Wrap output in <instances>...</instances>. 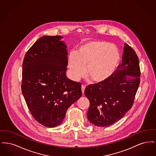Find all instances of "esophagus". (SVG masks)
<instances>
[{
  "instance_id": "obj_1",
  "label": "esophagus",
  "mask_w": 156,
  "mask_h": 156,
  "mask_svg": "<svg viewBox=\"0 0 156 156\" xmlns=\"http://www.w3.org/2000/svg\"><path fill=\"white\" fill-rule=\"evenodd\" d=\"M85 88H86V87H85V85H82L81 90L82 94H84V91H85Z\"/></svg>"
}]
</instances>
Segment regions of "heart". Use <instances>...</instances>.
I'll list each match as a JSON object with an SVG mask.
<instances>
[{"label": "heart", "mask_w": 156, "mask_h": 156, "mask_svg": "<svg viewBox=\"0 0 156 156\" xmlns=\"http://www.w3.org/2000/svg\"><path fill=\"white\" fill-rule=\"evenodd\" d=\"M116 47L101 40L87 42L81 46L76 53H72L68 59L69 77L78 81L87 74L95 82L109 79L115 71L120 60Z\"/></svg>", "instance_id": "obj_1"}]
</instances>
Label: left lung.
I'll list each match as a JSON object with an SVG mask.
<instances>
[{"label":"left lung","instance_id":"1","mask_svg":"<svg viewBox=\"0 0 156 156\" xmlns=\"http://www.w3.org/2000/svg\"><path fill=\"white\" fill-rule=\"evenodd\" d=\"M122 62L105 81L89 85L85 90L89 99L87 118L95 126H110L122 119L133 104L140 83L139 61L133 49L125 43Z\"/></svg>","mask_w":156,"mask_h":156}]
</instances>
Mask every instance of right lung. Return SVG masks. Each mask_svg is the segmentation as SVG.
Listing matches in <instances>:
<instances>
[{
	"instance_id": "obj_1",
	"label": "right lung",
	"mask_w": 156,
	"mask_h": 156,
	"mask_svg": "<svg viewBox=\"0 0 156 156\" xmlns=\"http://www.w3.org/2000/svg\"><path fill=\"white\" fill-rule=\"evenodd\" d=\"M60 36L40 38L23 62L22 91L32 116L48 127L60 125L82 95L81 86L66 76L67 46Z\"/></svg>"
}]
</instances>
